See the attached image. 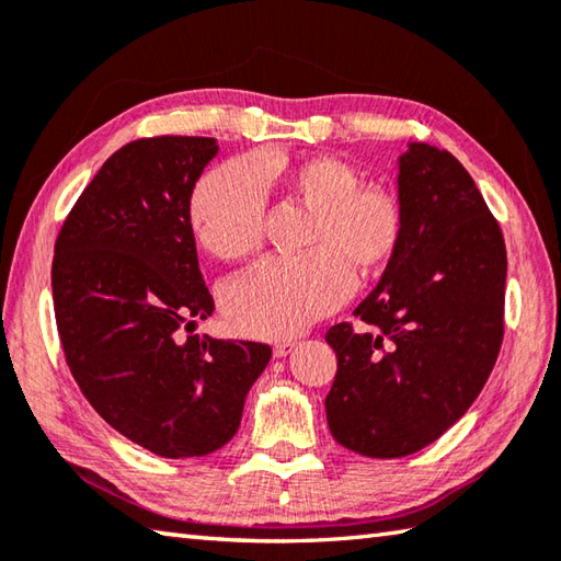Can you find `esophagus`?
I'll use <instances>...</instances> for the list:
<instances>
[{
	"mask_svg": "<svg viewBox=\"0 0 561 561\" xmlns=\"http://www.w3.org/2000/svg\"><path fill=\"white\" fill-rule=\"evenodd\" d=\"M294 347V340H279V343H274V357H287Z\"/></svg>",
	"mask_w": 561,
	"mask_h": 561,
	"instance_id": "34e87169",
	"label": "esophagus"
}]
</instances>
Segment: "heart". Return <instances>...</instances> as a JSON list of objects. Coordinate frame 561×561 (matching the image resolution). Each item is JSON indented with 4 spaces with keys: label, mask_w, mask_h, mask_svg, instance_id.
<instances>
[{
    "label": "heart",
    "mask_w": 561,
    "mask_h": 561,
    "mask_svg": "<svg viewBox=\"0 0 561 561\" xmlns=\"http://www.w3.org/2000/svg\"><path fill=\"white\" fill-rule=\"evenodd\" d=\"M291 202L311 211L304 257H270L228 282L221 306L230 328L250 337H289L331 313L359 277H375L397 255L403 214L397 196L362 184L353 164L309 156L262 170ZM190 228L208 255L240 260L260 245L265 190L255 164L226 162L190 196Z\"/></svg>",
    "instance_id": "heart-1"
}]
</instances>
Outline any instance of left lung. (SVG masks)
Wrapping results in <instances>:
<instances>
[{"label": "left lung", "instance_id": "left-lung-1", "mask_svg": "<svg viewBox=\"0 0 561 561\" xmlns=\"http://www.w3.org/2000/svg\"><path fill=\"white\" fill-rule=\"evenodd\" d=\"M403 238L355 316L325 333L337 375L328 427L357 455L393 459L453 427L496 365L506 243L453 152L409 142L399 158Z\"/></svg>", "mask_w": 561, "mask_h": 561}]
</instances>
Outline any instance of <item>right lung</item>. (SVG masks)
I'll use <instances>...</instances> for the list:
<instances>
[{
    "label": "right lung",
    "instance_id": "right-lung-1",
    "mask_svg": "<svg viewBox=\"0 0 561 561\" xmlns=\"http://www.w3.org/2000/svg\"><path fill=\"white\" fill-rule=\"evenodd\" d=\"M216 138L158 136L108 158L55 240L53 306L84 399L160 457H204L238 433L272 347L192 333L214 313L190 196Z\"/></svg>",
    "mask_w": 561,
    "mask_h": 561
}]
</instances>
